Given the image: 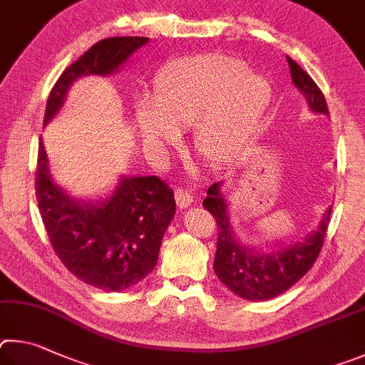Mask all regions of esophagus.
I'll return each instance as SVG.
<instances>
[{
	"label": "esophagus",
	"instance_id": "1",
	"mask_svg": "<svg viewBox=\"0 0 365 365\" xmlns=\"http://www.w3.org/2000/svg\"><path fill=\"white\" fill-rule=\"evenodd\" d=\"M175 199H176V203H178L179 208H187L194 203V197L184 189H176Z\"/></svg>",
	"mask_w": 365,
	"mask_h": 365
}]
</instances>
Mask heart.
<instances>
[{
	"label": "heart",
	"mask_w": 365,
	"mask_h": 365,
	"mask_svg": "<svg viewBox=\"0 0 365 365\" xmlns=\"http://www.w3.org/2000/svg\"><path fill=\"white\" fill-rule=\"evenodd\" d=\"M272 89L261 75L222 54L182 57L160 68L152 102L139 101L134 123L143 143L162 149L194 126V145L212 165H229L245 149L271 106Z\"/></svg>",
	"instance_id": "heart-1"
}]
</instances>
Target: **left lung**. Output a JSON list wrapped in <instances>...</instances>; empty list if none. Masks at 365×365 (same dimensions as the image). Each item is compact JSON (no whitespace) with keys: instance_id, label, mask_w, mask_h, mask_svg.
I'll return each mask as SVG.
<instances>
[{"instance_id":"left-lung-1","label":"left lung","mask_w":365,"mask_h":365,"mask_svg":"<svg viewBox=\"0 0 365 365\" xmlns=\"http://www.w3.org/2000/svg\"><path fill=\"white\" fill-rule=\"evenodd\" d=\"M287 61L293 85L304 96L311 112L327 117L329 107L321 89L295 61L290 57H287ZM203 207L212 213L218 225L215 274L229 290L248 302H263L279 297L311 269L324 245L331 213V207H329L319 226L308 232L303 240H297L290 245H276L272 250H257L242 242L234 231L229 203L222 194V181L208 187Z\"/></svg>"}]
</instances>
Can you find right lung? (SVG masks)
<instances>
[{
	"instance_id": "add662e5",
	"label": "right lung",
	"mask_w": 365,
	"mask_h": 365,
	"mask_svg": "<svg viewBox=\"0 0 365 365\" xmlns=\"http://www.w3.org/2000/svg\"><path fill=\"white\" fill-rule=\"evenodd\" d=\"M147 41L145 36H113L89 48L51 89L44 126L61 112L76 80L118 72ZM35 189L51 245L75 277L104 292H121L155 267L165 231L176 213L173 190L157 176L121 175L106 199L80 200L54 182L41 139Z\"/></svg>"
}]
</instances>
